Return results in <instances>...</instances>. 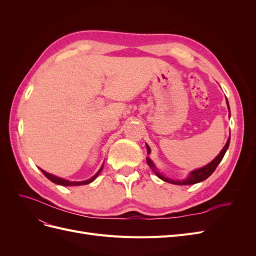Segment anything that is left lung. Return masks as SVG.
<instances>
[{"mask_svg":"<svg viewBox=\"0 0 256 256\" xmlns=\"http://www.w3.org/2000/svg\"><path fill=\"white\" fill-rule=\"evenodd\" d=\"M226 104H228V112H230V106H228V102L226 99ZM230 136H228V141H226V144L224 145V147L222 148V150L219 152L218 156H216L212 162H209L208 164H206L205 166L203 168H196V170H193V171H191L189 173V175L184 178V180H171V178L168 177H166L164 175H162L159 171L158 168H156V166L154 164V162L152 161V159L150 157L146 158V161H147V164L150 166V168L152 170V172L156 174L160 180H162L164 182H170V184H180V186H184V184H198V182H203L205 180H207V178L210 176L214 172V170L216 168V166H218V164L221 162V160L223 159L224 154H226L228 148V145H230ZM146 148H147V154H150V147L146 144Z\"/></svg>","mask_w":256,"mask_h":256,"instance_id":"1","label":"left lung"}]
</instances>
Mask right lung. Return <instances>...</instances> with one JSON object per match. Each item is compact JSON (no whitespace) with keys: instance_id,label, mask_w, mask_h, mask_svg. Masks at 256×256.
Here are the masks:
<instances>
[{"instance_id":"right-lung-1","label":"right lung","mask_w":256,"mask_h":256,"mask_svg":"<svg viewBox=\"0 0 256 256\" xmlns=\"http://www.w3.org/2000/svg\"><path fill=\"white\" fill-rule=\"evenodd\" d=\"M102 168H104V164L102 166V168H100L99 170H98V172L92 176V177H90V180H83V182H70V180H64V178H62V177H58V176H56V175H52V174H50V173H48V172H46V171H44V170H42L40 168V171L42 172V174L48 178L49 180H51L52 182H54V184H60V186H82V184H90V182H94L96 178H97V176L100 174V172L102 171Z\"/></svg>"}]
</instances>
